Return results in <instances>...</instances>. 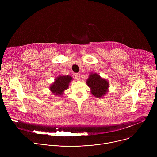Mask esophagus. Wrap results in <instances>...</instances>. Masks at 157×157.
I'll return each mask as SVG.
<instances>
[{
    "label": "esophagus",
    "mask_w": 157,
    "mask_h": 157,
    "mask_svg": "<svg viewBox=\"0 0 157 157\" xmlns=\"http://www.w3.org/2000/svg\"><path fill=\"white\" fill-rule=\"evenodd\" d=\"M80 74L79 73H76L75 74V78L78 80H79L80 79Z\"/></svg>",
    "instance_id": "34e87169"
}]
</instances>
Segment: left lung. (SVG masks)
Returning a JSON list of instances; mask_svg holds the SVG:
<instances>
[{"label": "left lung", "instance_id": "left-lung-1", "mask_svg": "<svg viewBox=\"0 0 157 157\" xmlns=\"http://www.w3.org/2000/svg\"><path fill=\"white\" fill-rule=\"evenodd\" d=\"M86 83L91 88V93L97 98H101L107 92L108 82L96 73H91L89 75Z\"/></svg>", "mask_w": 157, "mask_h": 157}]
</instances>
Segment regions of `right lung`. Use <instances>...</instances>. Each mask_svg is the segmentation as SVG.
Returning <instances> with one entry per match:
<instances>
[{
	"instance_id": "1",
	"label": "right lung",
	"mask_w": 157,
	"mask_h": 157,
	"mask_svg": "<svg viewBox=\"0 0 157 157\" xmlns=\"http://www.w3.org/2000/svg\"><path fill=\"white\" fill-rule=\"evenodd\" d=\"M72 80V78L70 76H61L56 78L51 87L50 90L55 95L61 96L66 89H68L69 83Z\"/></svg>"
}]
</instances>
